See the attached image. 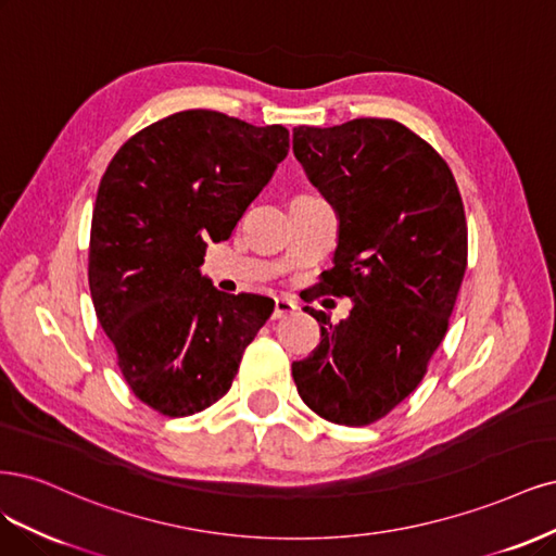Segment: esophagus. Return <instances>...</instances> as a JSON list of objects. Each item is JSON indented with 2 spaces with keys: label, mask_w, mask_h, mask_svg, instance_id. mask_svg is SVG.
Segmentation results:
<instances>
[{
  "label": "esophagus",
  "mask_w": 556,
  "mask_h": 556,
  "mask_svg": "<svg viewBox=\"0 0 556 556\" xmlns=\"http://www.w3.org/2000/svg\"><path fill=\"white\" fill-rule=\"evenodd\" d=\"M295 309H298L295 300H291V298H277V300H275L273 318H286V316H291Z\"/></svg>",
  "instance_id": "esophagus-1"
}]
</instances>
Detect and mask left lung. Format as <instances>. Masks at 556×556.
I'll return each mask as SVG.
<instances>
[{
  "instance_id": "1",
  "label": "left lung",
  "mask_w": 556,
  "mask_h": 556,
  "mask_svg": "<svg viewBox=\"0 0 556 556\" xmlns=\"http://www.w3.org/2000/svg\"><path fill=\"white\" fill-rule=\"evenodd\" d=\"M293 154L334 207L339 242L320 293L349 295L351 314L307 307L320 344L293 363L314 414L361 427L418 388L467 270V219L441 154L395 119L295 127Z\"/></svg>"
}]
</instances>
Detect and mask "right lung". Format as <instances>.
<instances>
[{"instance_id": "add662e5", "label": "right lung", "mask_w": 556, "mask_h": 556, "mask_svg": "<svg viewBox=\"0 0 556 556\" xmlns=\"http://www.w3.org/2000/svg\"><path fill=\"white\" fill-rule=\"evenodd\" d=\"M289 154L281 124L182 111L131 136L105 168L89 236V293L134 395L170 418L222 400L275 300L201 275Z\"/></svg>"}]
</instances>
